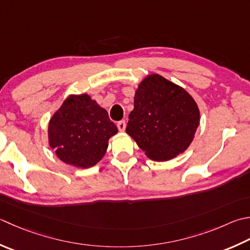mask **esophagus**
Here are the masks:
<instances>
[{"label": "esophagus", "mask_w": 250, "mask_h": 250, "mask_svg": "<svg viewBox=\"0 0 250 250\" xmlns=\"http://www.w3.org/2000/svg\"><path fill=\"white\" fill-rule=\"evenodd\" d=\"M117 126H118L119 131H125V120H121V121H118V124H117Z\"/></svg>", "instance_id": "esophagus-1"}]
</instances>
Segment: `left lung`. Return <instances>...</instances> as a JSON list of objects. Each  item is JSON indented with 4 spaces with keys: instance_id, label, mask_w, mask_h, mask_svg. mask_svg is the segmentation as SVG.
Wrapping results in <instances>:
<instances>
[{
    "instance_id": "1",
    "label": "left lung",
    "mask_w": 250,
    "mask_h": 250,
    "mask_svg": "<svg viewBox=\"0 0 250 250\" xmlns=\"http://www.w3.org/2000/svg\"><path fill=\"white\" fill-rule=\"evenodd\" d=\"M198 125L193 97L161 76L150 75L135 92L125 131L148 158L167 161L188 147Z\"/></svg>"
}]
</instances>
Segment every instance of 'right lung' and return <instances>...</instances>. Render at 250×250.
Listing matches in <instances>:
<instances>
[{
  "instance_id": "add662e5",
  "label": "right lung",
  "mask_w": 250,
  "mask_h": 250,
  "mask_svg": "<svg viewBox=\"0 0 250 250\" xmlns=\"http://www.w3.org/2000/svg\"><path fill=\"white\" fill-rule=\"evenodd\" d=\"M117 132L107 111L89 95H70L50 120L48 141L63 163L89 168L105 155Z\"/></svg>"
}]
</instances>
